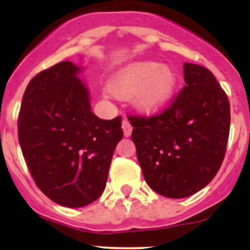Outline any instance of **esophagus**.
<instances>
[{
    "mask_svg": "<svg viewBox=\"0 0 250 250\" xmlns=\"http://www.w3.org/2000/svg\"><path fill=\"white\" fill-rule=\"evenodd\" d=\"M122 129H123V133H125V137L128 138L130 134H132L133 127L130 125V123L128 122L127 120H123L122 121Z\"/></svg>",
    "mask_w": 250,
    "mask_h": 250,
    "instance_id": "esophagus-1",
    "label": "esophagus"
}]
</instances>
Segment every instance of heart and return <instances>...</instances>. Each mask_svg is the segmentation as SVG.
<instances>
[{"label":"heart","instance_id":"1","mask_svg":"<svg viewBox=\"0 0 250 250\" xmlns=\"http://www.w3.org/2000/svg\"><path fill=\"white\" fill-rule=\"evenodd\" d=\"M178 77L168 65L157 62H137L121 70L111 80L110 90L127 98L140 112L152 115L165 109L175 93Z\"/></svg>","mask_w":250,"mask_h":250}]
</instances>
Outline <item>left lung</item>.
I'll return each instance as SVG.
<instances>
[{
  "instance_id": "1",
  "label": "left lung",
  "mask_w": 250,
  "mask_h": 250,
  "mask_svg": "<svg viewBox=\"0 0 250 250\" xmlns=\"http://www.w3.org/2000/svg\"><path fill=\"white\" fill-rule=\"evenodd\" d=\"M184 80L167 110L129 120L145 181L168 198L188 197L213 180L230 133V103L214 75L185 62Z\"/></svg>"
}]
</instances>
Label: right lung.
Listing matches in <instances>:
<instances>
[{"label":"right lung","mask_w":250,"mask_h":250,"mask_svg":"<svg viewBox=\"0 0 250 250\" xmlns=\"http://www.w3.org/2000/svg\"><path fill=\"white\" fill-rule=\"evenodd\" d=\"M82 67L62 62L30 81L22 95L18 138L30 173L53 202L88 206L102 196L113 151L122 139L121 117L92 112Z\"/></svg>","instance_id":"right-lung-1"}]
</instances>
